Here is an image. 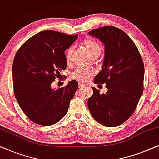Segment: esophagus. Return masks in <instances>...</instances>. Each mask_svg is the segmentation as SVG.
Instances as JSON below:
<instances>
[{
  "instance_id": "esophagus-1",
  "label": "esophagus",
  "mask_w": 159,
  "mask_h": 159,
  "mask_svg": "<svg viewBox=\"0 0 159 159\" xmlns=\"http://www.w3.org/2000/svg\"><path fill=\"white\" fill-rule=\"evenodd\" d=\"M85 85H84V84H79V88L80 89H84V88H85Z\"/></svg>"
}]
</instances>
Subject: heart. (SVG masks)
<instances>
[{
  "mask_svg": "<svg viewBox=\"0 0 159 159\" xmlns=\"http://www.w3.org/2000/svg\"><path fill=\"white\" fill-rule=\"evenodd\" d=\"M83 46L85 48L86 52L92 57H98L101 53V46L96 41L92 39H86L83 42ZM73 52V48L70 47L67 48L65 53V59L66 62L69 63L71 60V57ZM94 75L93 71L86 70L82 68H77L75 71L71 73V78L76 81L81 82H86L92 76Z\"/></svg>",
  "mask_w": 159,
  "mask_h": 159,
  "instance_id": "obj_1",
  "label": "heart"
}]
</instances>
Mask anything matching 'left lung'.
<instances>
[{"mask_svg": "<svg viewBox=\"0 0 159 159\" xmlns=\"http://www.w3.org/2000/svg\"><path fill=\"white\" fill-rule=\"evenodd\" d=\"M89 35L105 45L102 70L94 82L106 84L107 89L106 94H100L92 88L94 92L87 102L89 110L102 125L119 126L134 113L143 92V59L132 40L118 27H102L89 31Z\"/></svg>", "mask_w": 159, "mask_h": 159, "instance_id": "8db88e82", "label": "left lung"}]
</instances>
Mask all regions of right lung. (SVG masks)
I'll list each match as a JSON object with an SVG mask.
<instances>
[{"label": "right lung", "mask_w": 159, "mask_h": 159, "mask_svg": "<svg viewBox=\"0 0 159 159\" xmlns=\"http://www.w3.org/2000/svg\"><path fill=\"white\" fill-rule=\"evenodd\" d=\"M78 38L54 30H44L25 42L14 57L12 65L14 92L27 118L41 126H51L66 115L70 102L78 89L76 81L52 89L67 62L65 51Z\"/></svg>", "instance_id": "right-lung-1"}]
</instances>
